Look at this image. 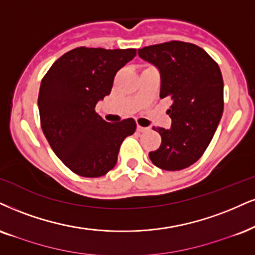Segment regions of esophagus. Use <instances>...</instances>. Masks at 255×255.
I'll use <instances>...</instances> for the list:
<instances>
[{
    "mask_svg": "<svg viewBox=\"0 0 255 255\" xmlns=\"http://www.w3.org/2000/svg\"><path fill=\"white\" fill-rule=\"evenodd\" d=\"M146 130H147V128H143V127H140V125H137V131H138V132H145Z\"/></svg>",
    "mask_w": 255,
    "mask_h": 255,
    "instance_id": "esophagus-1",
    "label": "esophagus"
}]
</instances>
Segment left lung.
I'll return each mask as SVG.
<instances>
[{"mask_svg": "<svg viewBox=\"0 0 255 255\" xmlns=\"http://www.w3.org/2000/svg\"><path fill=\"white\" fill-rule=\"evenodd\" d=\"M138 55L158 68L159 96L172 100L166 111L172 119L171 128H153L162 143L149 157L163 170H182L201 158L222 117L221 71L203 48L183 41L143 47Z\"/></svg>", "mask_w": 255, "mask_h": 255, "instance_id": "left-lung-1", "label": "left lung"}]
</instances>
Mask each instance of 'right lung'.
I'll list each match as a JSON object with an SVG mask.
<instances>
[{
    "label": "right lung",
    "instance_id": "obj_1",
    "mask_svg": "<svg viewBox=\"0 0 255 255\" xmlns=\"http://www.w3.org/2000/svg\"><path fill=\"white\" fill-rule=\"evenodd\" d=\"M136 49L78 47L51 66L40 85V123L60 161L74 174L100 177L113 169L123 140L136 131L132 118L108 123L96 112L117 72Z\"/></svg>",
    "mask_w": 255,
    "mask_h": 255
}]
</instances>
